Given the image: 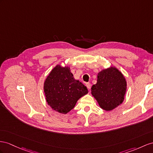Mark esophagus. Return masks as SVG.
Masks as SVG:
<instances>
[{
	"label": "esophagus",
	"mask_w": 153,
	"mask_h": 153,
	"mask_svg": "<svg viewBox=\"0 0 153 153\" xmlns=\"http://www.w3.org/2000/svg\"><path fill=\"white\" fill-rule=\"evenodd\" d=\"M86 86H87V88L88 90L91 89V83H86Z\"/></svg>",
	"instance_id": "esophagus-1"
}]
</instances>
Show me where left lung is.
Returning <instances> with one entry per match:
<instances>
[{
	"instance_id": "obj_1",
	"label": "left lung",
	"mask_w": 153,
	"mask_h": 153,
	"mask_svg": "<svg viewBox=\"0 0 153 153\" xmlns=\"http://www.w3.org/2000/svg\"><path fill=\"white\" fill-rule=\"evenodd\" d=\"M126 89L123 74L117 68L110 67L98 73L97 83L92 86L91 91L100 107L109 111L122 103Z\"/></svg>"
}]
</instances>
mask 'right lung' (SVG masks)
Instances as JSON below:
<instances>
[{"label":"right lung","instance_id":"right-lung-1","mask_svg":"<svg viewBox=\"0 0 153 153\" xmlns=\"http://www.w3.org/2000/svg\"><path fill=\"white\" fill-rule=\"evenodd\" d=\"M44 92L47 103L53 110L66 114L88 91L81 82L74 79L68 66L57 65L46 77Z\"/></svg>","mask_w":153,"mask_h":153}]
</instances>
